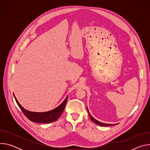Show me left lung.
Wrapping results in <instances>:
<instances>
[{"label": "left lung", "instance_id": "left-lung-1", "mask_svg": "<svg viewBox=\"0 0 150 150\" xmlns=\"http://www.w3.org/2000/svg\"><path fill=\"white\" fill-rule=\"evenodd\" d=\"M87 111H88V115H89V116H90V119H91V120L94 122V123H96V124H97V125H100V126H113V125H115V124H108V123H102V122H99V121H98V120H97L96 119H94L91 115H90V112H89V111H88V108H87Z\"/></svg>", "mask_w": 150, "mask_h": 150}]
</instances>
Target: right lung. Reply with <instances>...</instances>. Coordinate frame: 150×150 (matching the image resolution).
Returning a JSON list of instances; mask_svg holds the SVG:
<instances>
[{
    "instance_id": "1",
    "label": "right lung",
    "mask_w": 150,
    "mask_h": 150,
    "mask_svg": "<svg viewBox=\"0 0 150 150\" xmlns=\"http://www.w3.org/2000/svg\"><path fill=\"white\" fill-rule=\"evenodd\" d=\"M14 98L17 104L21 110H22L24 115L31 122L42 123H49L57 120L61 116L64 109H65L68 97L67 96L65 100L62 102V103L60 104L58 107H57L56 108L52 110L46 112H33L28 111L25 109L23 107L19 104L15 96Z\"/></svg>"
}]
</instances>
